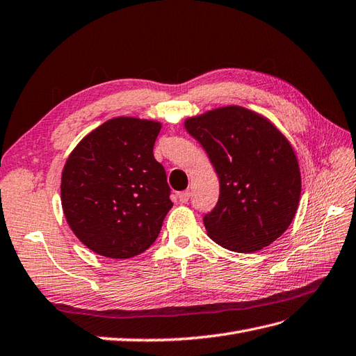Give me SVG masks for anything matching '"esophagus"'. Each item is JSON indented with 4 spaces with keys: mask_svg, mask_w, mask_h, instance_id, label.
<instances>
[{
    "mask_svg": "<svg viewBox=\"0 0 356 356\" xmlns=\"http://www.w3.org/2000/svg\"><path fill=\"white\" fill-rule=\"evenodd\" d=\"M189 195H191V193H189L188 191V189H186V191H181V193H179V200L181 202V203H186L188 200H189Z\"/></svg>",
    "mask_w": 356,
    "mask_h": 356,
    "instance_id": "esophagus-1",
    "label": "esophagus"
}]
</instances>
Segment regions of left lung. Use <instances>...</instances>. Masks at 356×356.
Instances as JSON below:
<instances>
[{
  "mask_svg": "<svg viewBox=\"0 0 356 356\" xmlns=\"http://www.w3.org/2000/svg\"><path fill=\"white\" fill-rule=\"evenodd\" d=\"M220 179L218 202L203 217L227 250L253 253L282 235L300 200V170L288 139L262 115L226 106L185 121Z\"/></svg>",
  "mask_w": 356,
  "mask_h": 356,
  "instance_id": "8db88e82",
  "label": "left lung"
}]
</instances>
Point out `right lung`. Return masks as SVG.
<instances>
[{"label": "right lung", "instance_id": "1", "mask_svg": "<svg viewBox=\"0 0 356 356\" xmlns=\"http://www.w3.org/2000/svg\"><path fill=\"white\" fill-rule=\"evenodd\" d=\"M161 122L118 117L90 131L62 171V208L88 249L113 259L145 252L171 209L170 186L154 159Z\"/></svg>", "mask_w": 356, "mask_h": 356}]
</instances>
